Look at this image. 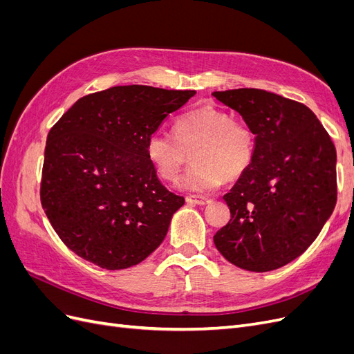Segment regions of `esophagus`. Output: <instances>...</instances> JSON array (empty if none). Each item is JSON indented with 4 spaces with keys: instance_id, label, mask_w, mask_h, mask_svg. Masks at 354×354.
<instances>
[{
    "instance_id": "esophagus-1",
    "label": "esophagus",
    "mask_w": 354,
    "mask_h": 354,
    "mask_svg": "<svg viewBox=\"0 0 354 354\" xmlns=\"http://www.w3.org/2000/svg\"><path fill=\"white\" fill-rule=\"evenodd\" d=\"M186 201L189 203H195V205H207V203L211 202L208 196H203V195H187Z\"/></svg>"
}]
</instances>
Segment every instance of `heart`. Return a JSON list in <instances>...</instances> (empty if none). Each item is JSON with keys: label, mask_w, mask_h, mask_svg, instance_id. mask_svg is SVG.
<instances>
[{"label": "heart", "mask_w": 354, "mask_h": 354, "mask_svg": "<svg viewBox=\"0 0 354 354\" xmlns=\"http://www.w3.org/2000/svg\"><path fill=\"white\" fill-rule=\"evenodd\" d=\"M255 137L248 125L214 106L177 118L174 133L155 131L146 140V156L156 174L173 181L194 155L195 164L178 180L187 190H212L223 180L241 178L252 164Z\"/></svg>", "instance_id": "1"}]
</instances>
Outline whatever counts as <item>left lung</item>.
<instances>
[{
	"label": "left lung",
	"instance_id": "1",
	"mask_svg": "<svg viewBox=\"0 0 354 354\" xmlns=\"http://www.w3.org/2000/svg\"><path fill=\"white\" fill-rule=\"evenodd\" d=\"M212 95L255 134L251 167L223 196L230 221L214 243L241 269H279L313 243L335 208V146L303 103L259 88Z\"/></svg>",
	"mask_w": 354,
	"mask_h": 354
}]
</instances>
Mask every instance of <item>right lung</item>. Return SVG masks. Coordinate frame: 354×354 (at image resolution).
I'll use <instances>...</instances> for the list:
<instances>
[{
  "instance_id": "obj_1",
  "label": "right lung",
  "mask_w": 354,
  "mask_h": 354,
  "mask_svg": "<svg viewBox=\"0 0 354 354\" xmlns=\"http://www.w3.org/2000/svg\"><path fill=\"white\" fill-rule=\"evenodd\" d=\"M195 90L118 85L84 95L47 136L41 205L69 250L102 269L136 266L185 198L160 183L146 140Z\"/></svg>"
}]
</instances>
